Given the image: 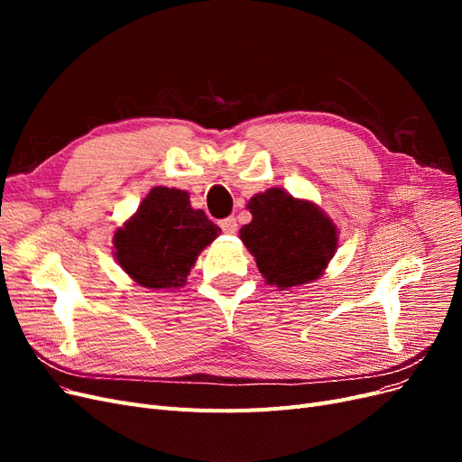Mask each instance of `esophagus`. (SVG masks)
<instances>
[{
  "instance_id": "34e87169",
  "label": "esophagus",
  "mask_w": 462,
  "mask_h": 462,
  "mask_svg": "<svg viewBox=\"0 0 462 462\" xmlns=\"http://www.w3.org/2000/svg\"><path fill=\"white\" fill-rule=\"evenodd\" d=\"M219 227H221L223 233L233 235V233H236V219H235V217L221 219V221H219Z\"/></svg>"
}]
</instances>
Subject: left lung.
Here are the masks:
<instances>
[{
	"label": "left lung",
	"mask_w": 462,
	"mask_h": 462,
	"mask_svg": "<svg viewBox=\"0 0 462 462\" xmlns=\"http://www.w3.org/2000/svg\"><path fill=\"white\" fill-rule=\"evenodd\" d=\"M253 221L241 241L256 258L260 273L279 289L316 279L337 248V229L318 206L268 189L248 200Z\"/></svg>",
	"instance_id": "1"
}]
</instances>
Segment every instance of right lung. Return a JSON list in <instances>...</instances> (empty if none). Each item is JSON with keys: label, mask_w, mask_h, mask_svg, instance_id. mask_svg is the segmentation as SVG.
<instances>
[{"label": "right lung", "mask_w": 462, "mask_h": 462, "mask_svg": "<svg viewBox=\"0 0 462 462\" xmlns=\"http://www.w3.org/2000/svg\"><path fill=\"white\" fill-rule=\"evenodd\" d=\"M219 233L202 209L190 208L189 192L153 187L136 214L116 231V258L143 287L177 289Z\"/></svg>", "instance_id": "obj_1"}]
</instances>
